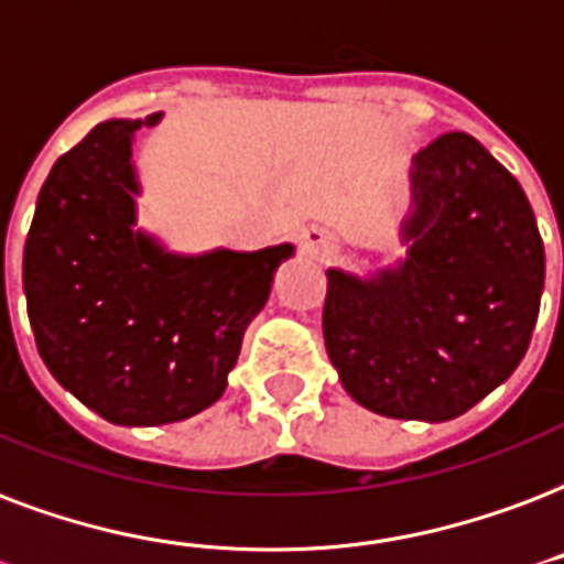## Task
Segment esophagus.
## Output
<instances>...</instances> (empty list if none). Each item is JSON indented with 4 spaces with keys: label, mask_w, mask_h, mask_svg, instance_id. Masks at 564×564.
Returning <instances> with one entry per match:
<instances>
[{
    "label": "esophagus",
    "mask_w": 564,
    "mask_h": 564,
    "mask_svg": "<svg viewBox=\"0 0 564 564\" xmlns=\"http://www.w3.org/2000/svg\"><path fill=\"white\" fill-rule=\"evenodd\" d=\"M301 248L316 257V260H325L330 253L337 251V242H334V236L328 230H322V227H304L301 230Z\"/></svg>",
    "instance_id": "34e87169"
}]
</instances>
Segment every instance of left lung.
Here are the masks:
<instances>
[{
	"instance_id": "obj_1",
	"label": "left lung",
	"mask_w": 564,
	"mask_h": 564,
	"mask_svg": "<svg viewBox=\"0 0 564 564\" xmlns=\"http://www.w3.org/2000/svg\"><path fill=\"white\" fill-rule=\"evenodd\" d=\"M397 263L328 269L325 349L358 405L446 423L509 381L530 349L544 245L518 180L467 132L411 159Z\"/></svg>"
}]
</instances>
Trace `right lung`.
Wrapping results in <instances>:
<instances>
[{"label":"right lung","mask_w":564,"mask_h":564,"mask_svg":"<svg viewBox=\"0 0 564 564\" xmlns=\"http://www.w3.org/2000/svg\"><path fill=\"white\" fill-rule=\"evenodd\" d=\"M102 120L43 183L23 251L34 343L55 381L115 425L180 423L215 405L295 245L177 253L139 227L132 144Z\"/></svg>","instance_id":"add662e5"}]
</instances>
